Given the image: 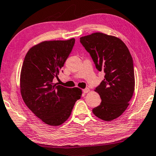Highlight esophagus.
I'll use <instances>...</instances> for the list:
<instances>
[{"mask_svg": "<svg viewBox=\"0 0 156 156\" xmlns=\"http://www.w3.org/2000/svg\"><path fill=\"white\" fill-rule=\"evenodd\" d=\"M83 91L84 94H87V93H88V92L90 91V89L88 88H85V89H83Z\"/></svg>", "mask_w": 156, "mask_h": 156, "instance_id": "34e87169", "label": "esophagus"}]
</instances>
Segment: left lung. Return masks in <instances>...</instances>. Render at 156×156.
Here are the masks:
<instances>
[{
  "instance_id": "1",
  "label": "left lung",
  "mask_w": 156,
  "mask_h": 156,
  "mask_svg": "<svg viewBox=\"0 0 156 156\" xmlns=\"http://www.w3.org/2000/svg\"><path fill=\"white\" fill-rule=\"evenodd\" d=\"M80 43L104 78L94 91L101 98L93 109L94 115L109 122L121 116L129 106L135 91L133 60L126 44L118 37L96 32L80 37Z\"/></svg>"
}]
</instances>
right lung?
<instances>
[{
  "label": "right lung",
  "mask_w": 156,
  "mask_h": 156,
  "mask_svg": "<svg viewBox=\"0 0 156 156\" xmlns=\"http://www.w3.org/2000/svg\"><path fill=\"white\" fill-rule=\"evenodd\" d=\"M75 39L44 41L29 49L20 74V90L27 107L48 125L63 124L82 90L53 83L71 52Z\"/></svg>",
  "instance_id": "obj_1"
}]
</instances>
